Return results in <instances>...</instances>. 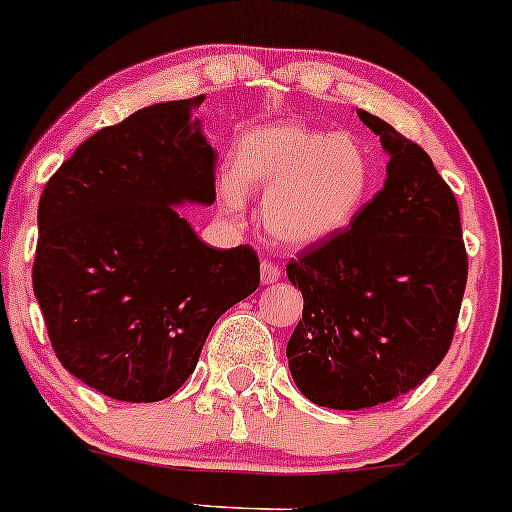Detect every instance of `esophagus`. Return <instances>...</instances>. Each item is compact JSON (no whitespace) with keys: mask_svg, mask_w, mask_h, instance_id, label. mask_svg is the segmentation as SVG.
<instances>
[{"mask_svg":"<svg viewBox=\"0 0 512 512\" xmlns=\"http://www.w3.org/2000/svg\"><path fill=\"white\" fill-rule=\"evenodd\" d=\"M279 277H282V267H279L277 262L272 260L262 262V284H274Z\"/></svg>","mask_w":512,"mask_h":512,"instance_id":"34e87169","label":"esophagus"}]
</instances>
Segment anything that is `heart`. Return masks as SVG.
Returning a JSON list of instances; mask_svg holds the SVG:
<instances>
[{
  "label": "heart",
  "instance_id": "b5f03b06",
  "mask_svg": "<svg viewBox=\"0 0 512 512\" xmlns=\"http://www.w3.org/2000/svg\"><path fill=\"white\" fill-rule=\"evenodd\" d=\"M262 223L277 243L311 247L345 230L374 189V160L350 133L284 121L247 131L230 153L221 194L238 213L243 192H264Z\"/></svg>",
  "mask_w": 512,
  "mask_h": 512
}]
</instances>
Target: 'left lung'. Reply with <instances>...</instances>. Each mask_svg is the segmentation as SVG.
Listing matches in <instances>:
<instances>
[{"mask_svg":"<svg viewBox=\"0 0 512 512\" xmlns=\"http://www.w3.org/2000/svg\"><path fill=\"white\" fill-rule=\"evenodd\" d=\"M389 160L384 189L338 235L286 265L303 313L289 369L303 396L362 411L423 384L452 345L469 260L459 204L430 155L357 111Z\"/></svg>","mask_w":512,"mask_h":512,"instance_id":"1","label":"left lung"}]
</instances>
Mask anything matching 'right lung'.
I'll list each match as a JSON object with an SVG mask.
<instances>
[{
    "label": "right lung",
    "mask_w": 512,
    "mask_h": 512,
    "mask_svg": "<svg viewBox=\"0 0 512 512\" xmlns=\"http://www.w3.org/2000/svg\"><path fill=\"white\" fill-rule=\"evenodd\" d=\"M204 97L87 138L38 201L33 291L55 357L104 396L153 403L196 369L216 320L260 286L250 245L213 250L174 211L216 201Z\"/></svg>",
    "instance_id": "1"
}]
</instances>
